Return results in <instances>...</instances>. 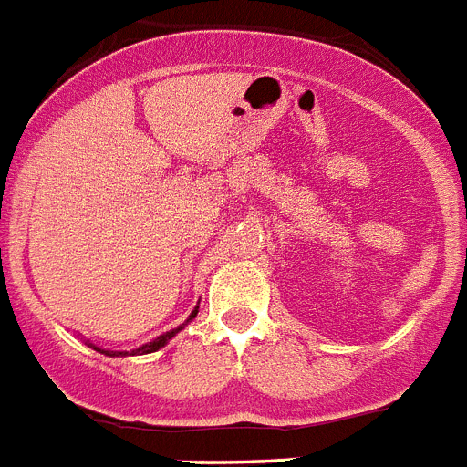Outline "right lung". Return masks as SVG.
Wrapping results in <instances>:
<instances>
[{
  "label": "right lung",
  "mask_w": 467,
  "mask_h": 467,
  "mask_svg": "<svg viewBox=\"0 0 467 467\" xmlns=\"http://www.w3.org/2000/svg\"><path fill=\"white\" fill-rule=\"evenodd\" d=\"M196 313H198V306L193 308L192 313H189V317H187V320H184L182 325H177V327H175V329H171V332H163V334H161V337H156L154 341H147V344H142V346H140V348H133V350H130V353H128V350H107V348H100V346L90 344V341H86V346H90V348H93V350H98V353H105V356H109V358L147 356V353H156V350H159V348H163V346H166L168 341H171L177 332H182V329L187 327L189 323H192L193 317H196Z\"/></svg>",
  "instance_id": "obj_1"
}]
</instances>
